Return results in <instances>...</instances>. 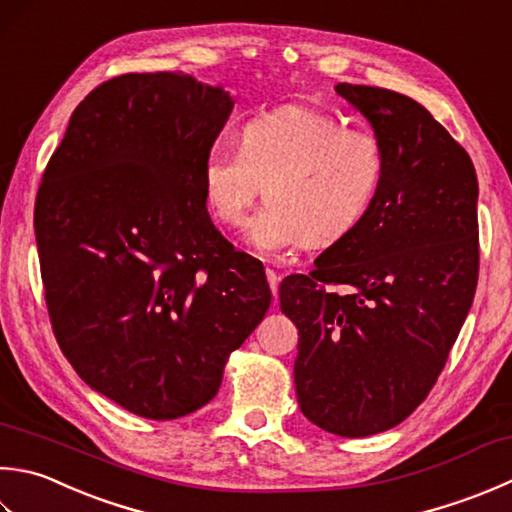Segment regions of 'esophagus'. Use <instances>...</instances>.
<instances>
[{
  "mask_svg": "<svg viewBox=\"0 0 512 512\" xmlns=\"http://www.w3.org/2000/svg\"><path fill=\"white\" fill-rule=\"evenodd\" d=\"M266 277H268V284H270V290H273V295L277 297V286H279V275L275 273V270L266 268Z\"/></svg>",
  "mask_w": 512,
  "mask_h": 512,
  "instance_id": "esophagus-1",
  "label": "esophagus"
}]
</instances>
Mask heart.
Returning a JSON list of instances; mask_svg holds the SVG:
<instances>
[{
  "mask_svg": "<svg viewBox=\"0 0 512 512\" xmlns=\"http://www.w3.org/2000/svg\"><path fill=\"white\" fill-rule=\"evenodd\" d=\"M384 170V148L370 130L290 104L250 117L237 148H210L202 188L217 222L235 226L264 184L268 202L246 219L244 237L273 255L302 242L330 246L353 233L375 204Z\"/></svg>",
  "mask_w": 512,
  "mask_h": 512,
  "instance_id": "1",
  "label": "heart"
}]
</instances>
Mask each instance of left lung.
<instances>
[{"label": "left lung", "instance_id": "left-lung-1", "mask_svg": "<svg viewBox=\"0 0 512 512\" xmlns=\"http://www.w3.org/2000/svg\"><path fill=\"white\" fill-rule=\"evenodd\" d=\"M384 148L373 208L308 275L279 286L299 330L295 390L304 417L339 437L397 426L437 382L473 304L477 175L466 150L415 99L337 84ZM342 283L333 294L326 285Z\"/></svg>", "mask_w": 512, "mask_h": 512}]
</instances>
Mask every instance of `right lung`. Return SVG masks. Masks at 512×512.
Returning <instances> with one entry per match:
<instances>
[{
  "instance_id": "obj_1",
  "label": "right lung",
  "mask_w": 512,
  "mask_h": 512,
  "mask_svg": "<svg viewBox=\"0 0 512 512\" xmlns=\"http://www.w3.org/2000/svg\"><path fill=\"white\" fill-rule=\"evenodd\" d=\"M233 97L188 73H130L68 119L35 199L57 344L139 417L206 406L270 306L259 259L210 222L202 164Z\"/></svg>"
}]
</instances>
